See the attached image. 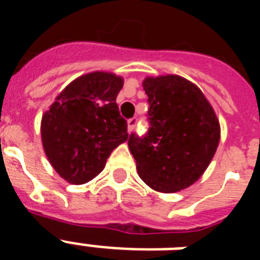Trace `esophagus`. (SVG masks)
<instances>
[{
	"mask_svg": "<svg viewBox=\"0 0 260 260\" xmlns=\"http://www.w3.org/2000/svg\"><path fill=\"white\" fill-rule=\"evenodd\" d=\"M136 124H138V117H134V118H131V120H128V131L132 132V131L135 129Z\"/></svg>",
	"mask_w": 260,
	"mask_h": 260,
	"instance_id": "34e87169",
	"label": "esophagus"
}]
</instances>
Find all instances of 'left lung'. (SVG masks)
Returning <instances> with one entry per match:
<instances>
[{"label":"left lung","instance_id":"left-lung-1","mask_svg":"<svg viewBox=\"0 0 260 260\" xmlns=\"http://www.w3.org/2000/svg\"><path fill=\"white\" fill-rule=\"evenodd\" d=\"M150 129L129 136L139 177L151 189L175 193L193 185L212 162L220 122L200 87L179 75L147 77Z\"/></svg>","mask_w":260,"mask_h":260}]
</instances>
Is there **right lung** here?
Masks as SVG:
<instances>
[{
  "label": "right lung",
  "mask_w": 260,
  "mask_h": 260,
  "mask_svg": "<svg viewBox=\"0 0 260 260\" xmlns=\"http://www.w3.org/2000/svg\"><path fill=\"white\" fill-rule=\"evenodd\" d=\"M122 77L93 71L70 82L43 114L40 134L51 166L73 185L91 181L112 151L128 140L116 98Z\"/></svg>",
  "instance_id": "1"
}]
</instances>
